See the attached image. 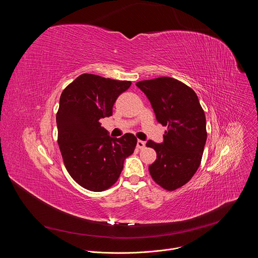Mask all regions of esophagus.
Segmentation results:
<instances>
[{
	"label": "esophagus",
	"mask_w": 258,
	"mask_h": 258,
	"mask_svg": "<svg viewBox=\"0 0 258 258\" xmlns=\"http://www.w3.org/2000/svg\"><path fill=\"white\" fill-rule=\"evenodd\" d=\"M145 145H146V143H145L144 141H141V140H138V141H137V148H138V149H143V148H145Z\"/></svg>",
	"instance_id": "1"
}]
</instances>
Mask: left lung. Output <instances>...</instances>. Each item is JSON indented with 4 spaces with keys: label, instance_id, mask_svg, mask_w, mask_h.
Here are the masks:
<instances>
[{
    "label": "left lung",
    "instance_id": "obj_1",
    "mask_svg": "<svg viewBox=\"0 0 258 258\" xmlns=\"http://www.w3.org/2000/svg\"><path fill=\"white\" fill-rule=\"evenodd\" d=\"M136 85L149 99L157 121L167 126L162 143L146 144L157 153L150 174L160 187L173 191L187 183L201 163L207 139L204 111L196 93L172 78Z\"/></svg>",
    "mask_w": 258,
    "mask_h": 258
}]
</instances>
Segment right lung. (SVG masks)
<instances>
[{
    "label": "right lung",
    "instance_id": "1",
    "mask_svg": "<svg viewBox=\"0 0 258 258\" xmlns=\"http://www.w3.org/2000/svg\"><path fill=\"white\" fill-rule=\"evenodd\" d=\"M132 83L99 76H80L61 94L56 115L58 144L67 171L83 188L101 192L118 179L124 159L137 145L133 134L112 138L100 119L112 115L113 105Z\"/></svg>",
    "mask_w": 258,
    "mask_h": 258
}]
</instances>
